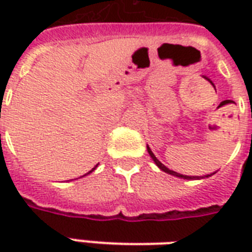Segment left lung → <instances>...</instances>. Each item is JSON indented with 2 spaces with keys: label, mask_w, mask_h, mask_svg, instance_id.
I'll use <instances>...</instances> for the list:
<instances>
[{
  "label": "left lung",
  "mask_w": 252,
  "mask_h": 252,
  "mask_svg": "<svg viewBox=\"0 0 252 252\" xmlns=\"http://www.w3.org/2000/svg\"><path fill=\"white\" fill-rule=\"evenodd\" d=\"M147 150H148V154H150V157H151V158L154 159V162H155V163H157V166H158L159 169L162 170V171H164V173H169V174L175 175V177H180V178H184V180H200V178H198V177H189V175L178 174V173H175V171H173V170L167 169V167H166V166H164V164L160 163V162H159L158 159H157V157H155V155H154L153 151H151V148L148 147V146H147ZM205 177H209V175H205Z\"/></svg>",
  "instance_id": "left-lung-1"
}]
</instances>
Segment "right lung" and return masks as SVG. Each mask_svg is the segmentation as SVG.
Segmentation results:
<instances>
[{
	"label": "right lung",
	"instance_id": "add662e5",
	"mask_svg": "<svg viewBox=\"0 0 252 252\" xmlns=\"http://www.w3.org/2000/svg\"><path fill=\"white\" fill-rule=\"evenodd\" d=\"M94 169H95V167H94ZM94 169H93V170H90V171H89V173H92V171H94ZM89 173H88V174H89Z\"/></svg>",
	"mask_w": 252,
	"mask_h": 252
}]
</instances>
